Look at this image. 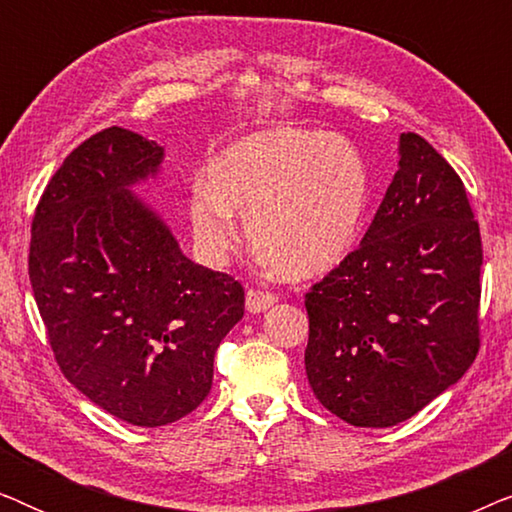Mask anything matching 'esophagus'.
<instances>
[{"mask_svg":"<svg viewBox=\"0 0 512 512\" xmlns=\"http://www.w3.org/2000/svg\"><path fill=\"white\" fill-rule=\"evenodd\" d=\"M277 303V296L270 291H261V289H249L247 291V310L251 314L265 312L268 307H272Z\"/></svg>","mask_w":512,"mask_h":512,"instance_id":"esophagus-1","label":"esophagus"}]
</instances>
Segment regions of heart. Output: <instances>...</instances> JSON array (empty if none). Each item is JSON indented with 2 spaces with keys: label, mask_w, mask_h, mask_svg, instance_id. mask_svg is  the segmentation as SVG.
I'll return each instance as SVG.
<instances>
[{
  "label": "heart",
  "mask_w": 512,
  "mask_h": 512,
  "mask_svg": "<svg viewBox=\"0 0 512 512\" xmlns=\"http://www.w3.org/2000/svg\"><path fill=\"white\" fill-rule=\"evenodd\" d=\"M370 205V172L345 137L270 128L209 160L205 188L193 193V235L212 261L235 247L230 212L279 275L312 279L338 268L359 242Z\"/></svg>",
  "instance_id": "heart-1"
}]
</instances>
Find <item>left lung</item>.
<instances>
[{
    "label": "left lung",
    "mask_w": 512,
    "mask_h": 512,
    "mask_svg": "<svg viewBox=\"0 0 512 512\" xmlns=\"http://www.w3.org/2000/svg\"><path fill=\"white\" fill-rule=\"evenodd\" d=\"M373 223L305 293L314 396L352 426L387 429L461 380L480 349V226L464 181L415 132Z\"/></svg>",
    "instance_id": "obj_1"
}]
</instances>
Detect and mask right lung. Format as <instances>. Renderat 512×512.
Returning a JSON list of instances; mask_svg holds the SVG:
<instances>
[{
	"label": "right lung",
	"mask_w": 512,
	"mask_h": 512,
	"mask_svg": "<svg viewBox=\"0 0 512 512\" xmlns=\"http://www.w3.org/2000/svg\"><path fill=\"white\" fill-rule=\"evenodd\" d=\"M163 146L107 128L65 158L32 219L30 282L62 375L135 426L186 417L212 389L214 354L244 314V289L181 254L130 191Z\"/></svg>",
	"instance_id": "add662e5"
}]
</instances>
